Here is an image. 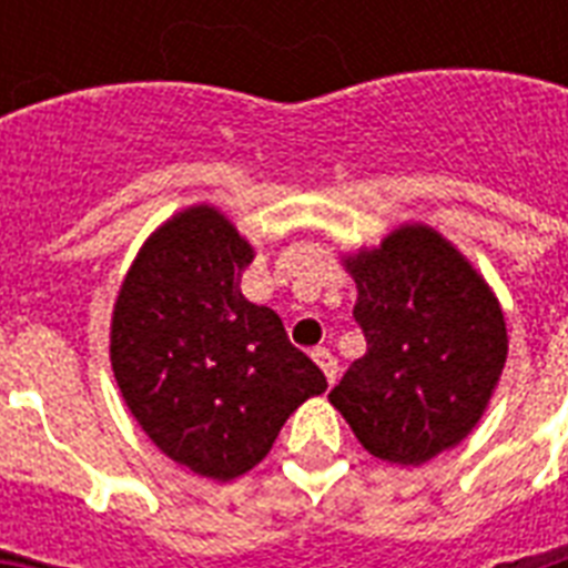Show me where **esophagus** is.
<instances>
[{
    "label": "esophagus",
    "mask_w": 568,
    "mask_h": 568,
    "mask_svg": "<svg viewBox=\"0 0 568 568\" xmlns=\"http://www.w3.org/2000/svg\"><path fill=\"white\" fill-rule=\"evenodd\" d=\"M312 359L321 365V372H324V377H327V383H336L338 377V359L333 354H329L327 347H315L312 351Z\"/></svg>",
    "instance_id": "obj_1"
}]
</instances>
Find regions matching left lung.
<instances>
[{
  "label": "left lung",
  "mask_w": 568,
  "mask_h": 568,
  "mask_svg": "<svg viewBox=\"0 0 568 568\" xmlns=\"http://www.w3.org/2000/svg\"><path fill=\"white\" fill-rule=\"evenodd\" d=\"M345 267L368 351L329 404L368 454L422 466L480 422L507 363L504 312L468 258L424 223H406Z\"/></svg>",
  "instance_id": "left-lung-1"
}]
</instances>
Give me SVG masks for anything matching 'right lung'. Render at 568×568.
Instances as JSON below:
<instances>
[{
  "mask_svg": "<svg viewBox=\"0 0 568 568\" xmlns=\"http://www.w3.org/2000/svg\"><path fill=\"white\" fill-rule=\"evenodd\" d=\"M253 247L212 205L146 239L111 315V368L135 422L173 463L232 480L327 377L280 315L241 294Z\"/></svg>",
  "mask_w": 568,
  "mask_h": 568,
  "instance_id": "obj_1",
  "label": "right lung"
}]
</instances>
